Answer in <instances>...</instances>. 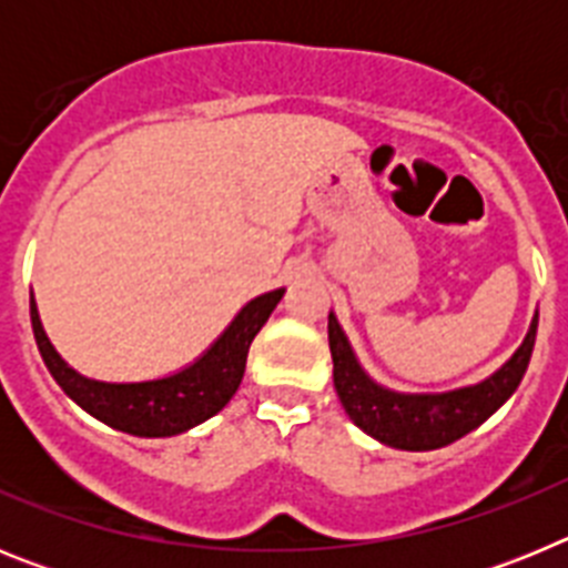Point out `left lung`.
<instances>
[{
	"mask_svg": "<svg viewBox=\"0 0 568 568\" xmlns=\"http://www.w3.org/2000/svg\"><path fill=\"white\" fill-rule=\"evenodd\" d=\"M327 333L329 353H333L335 393H338L349 420L381 444L406 449V453H426V449L455 444L466 433L478 429L495 409L509 400L529 366L531 346L538 335V315L531 318V327L524 344L518 346V353L511 355L498 373L475 386L438 395L393 393V389L375 384L361 369L353 346L333 313H329Z\"/></svg>",
	"mask_w": 568,
	"mask_h": 568,
	"instance_id": "1",
	"label": "left lung"
}]
</instances>
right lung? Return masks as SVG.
Returning a JSON list of instances; mask_svg holds the SVG:
<instances>
[{"instance_id":"1","label":"right lung","mask_w":568,"mask_h":568,"mask_svg":"<svg viewBox=\"0 0 568 568\" xmlns=\"http://www.w3.org/2000/svg\"><path fill=\"white\" fill-rule=\"evenodd\" d=\"M281 295L284 290H273L250 301L224 329L222 338L195 364L184 366L182 373L159 381H139V384H108V381L84 378L73 366L64 364L62 355L44 335L33 298H30V324H33V338H37L44 366L62 386L64 395L77 400L84 413L119 433L139 435V438H170V435L187 433L227 406L244 378L250 344L267 324Z\"/></svg>"}]
</instances>
